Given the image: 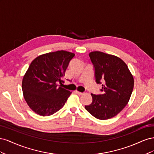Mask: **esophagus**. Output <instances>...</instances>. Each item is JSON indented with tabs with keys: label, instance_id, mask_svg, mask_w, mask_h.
Segmentation results:
<instances>
[{
	"label": "esophagus",
	"instance_id": "34e87169",
	"mask_svg": "<svg viewBox=\"0 0 154 154\" xmlns=\"http://www.w3.org/2000/svg\"><path fill=\"white\" fill-rule=\"evenodd\" d=\"M75 92L76 93V94H78V95H83V94H84V92H79L78 91H76Z\"/></svg>",
	"mask_w": 154,
	"mask_h": 154
}]
</instances>
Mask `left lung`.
Wrapping results in <instances>:
<instances>
[{"label":"left lung","mask_w":154,"mask_h":154,"mask_svg":"<svg viewBox=\"0 0 154 154\" xmlns=\"http://www.w3.org/2000/svg\"><path fill=\"white\" fill-rule=\"evenodd\" d=\"M88 55L94 67L96 82L102 84L103 94H91L92 103L85 108L97 119L112 118L128 103L134 88L133 76L127 64L118 57L100 51Z\"/></svg>","instance_id":"1"}]
</instances>
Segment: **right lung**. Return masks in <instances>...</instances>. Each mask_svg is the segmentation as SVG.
Listing matches in <instances>:
<instances>
[{
    "mask_svg": "<svg viewBox=\"0 0 154 154\" xmlns=\"http://www.w3.org/2000/svg\"><path fill=\"white\" fill-rule=\"evenodd\" d=\"M74 56L58 51L40 55L31 63L23 77L22 88L26 103L37 114L51 116L66 103L72 92L58 83L63 82L62 78Z\"/></svg>",
    "mask_w": 154,
    "mask_h": 154,
    "instance_id": "1",
    "label": "right lung"
}]
</instances>
